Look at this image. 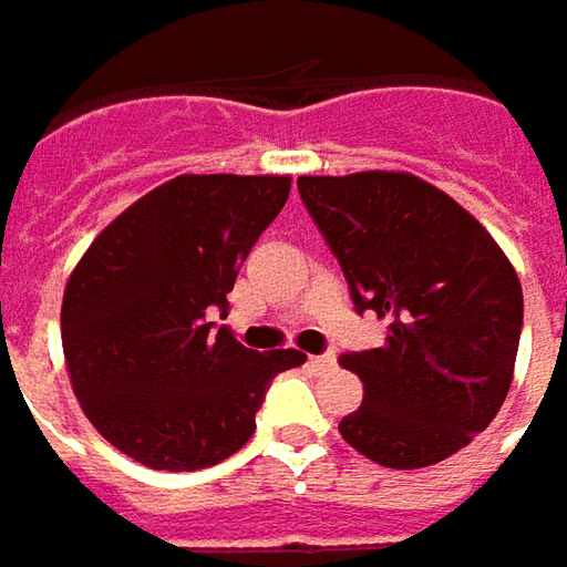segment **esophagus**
Instances as JSON below:
<instances>
[{
	"mask_svg": "<svg viewBox=\"0 0 567 567\" xmlns=\"http://www.w3.org/2000/svg\"><path fill=\"white\" fill-rule=\"evenodd\" d=\"M309 365H312L316 372H331V369L338 365V357H334V353H321V357H309Z\"/></svg>",
	"mask_w": 567,
	"mask_h": 567,
	"instance_id": "obj_1",
	"label": "esophagus"
}]
</instances>
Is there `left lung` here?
I'll list each match as a JSON object with an SVG mask.
<instances>
[{"instance_id":"left-lung-1","label":"left lung","mask_w":567,"mask_h":567,"mask_svg":"<svg viewBox=\"0 0 567 567\" xmlns=\"http://www.w3.org/2000/svg\"><path fill=\"white\" fill-rule=\"evenodd\" d=\"M357 312L388 318L375 350L343 353L362 403L340 435L391 470L439 464L508 398L524 293L508 255L470 210L413 173L299 176Z\"/></svg>"}]
</instances>
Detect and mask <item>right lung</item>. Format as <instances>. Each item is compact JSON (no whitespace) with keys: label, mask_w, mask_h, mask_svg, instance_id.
<instances>
[{"label":"right lung","mask_w":567,"mask_h":567,"mask_svg":"<svg viewBox=\"0 0 567 567\" xmlns=\"http://www.w3.org/2000/svg\"><path fill=\"white\" fill-rule=\"evenodd\" d=\"M290 176H176L87 246L62 296V350L84 416L151 470H205L255 432L265 388L306 357L246 350L210 309L290 198Z\"/></svg>","instance_id":"add662e5"}]
</instances>
